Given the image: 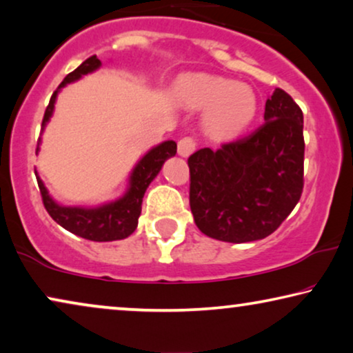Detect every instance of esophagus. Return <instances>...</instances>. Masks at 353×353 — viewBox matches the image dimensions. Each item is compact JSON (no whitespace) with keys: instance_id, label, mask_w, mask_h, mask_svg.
Segmentation results:
<instances>
[{"instance_id":"esophagus-1","label":"esophagus","mask_w":353,"mask_h":353,"mask_svg":"<svg viewBox=\"0 0 353 353\" xmlns=\"http://www.w3.org/2000/svg\"><path fill=\"white\" fill-rule=\"evenodd\" d=\"M195 148H196V142L193 141L192 137H183L177 143V153L183 158L190 157L192 153L195 152Z\"/></svg>"}]
</instances>
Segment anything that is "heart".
I'll use <instances>...</instances> for the list:
<instances>
[{"instance_id": "obj_1", "label": "heart", "mask_w": 353, "mask_h": 353, "mask_svg": "<svg viewBox=\"0 0 353 353\" xmlns=\"http://www.w3.org/2000/svg\"><path fill=\"white\" fill-rule=\"evenodd\" d=\"M176 97L190 110L205 108L203 126L217 139L243 132L257 113V96L248 84L219 77H183L176 86Z\"/></svg>"}]
</instances>
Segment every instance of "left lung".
<instances>
[{
	"label": "left lung",
	"instance_id": "1",
	"mask_svg": "<svg viewBox=\"0 0 353 353\" xmlns=\"http://www.w3.org/2000/svg\"><path fill=\"white\" fill-rule=\"evenodd\" d=\"M265 123L250 136L188 158L190 210L205 235L228 243L262 240L291 214L304 187V115L276 88Z\"/></svg>",
	"mask_w": 353,
	"mask_h": 353
}]
</instances>
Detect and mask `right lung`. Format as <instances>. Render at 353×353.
I'll return each instance as SVG.
<instances>
[{
    "label": "right lung",
    "mask_w": 353,
    "mask_h": 353,
    "mask_svg": "<svg viewBox=\"0 0 353 353\" xmlns=\"http://www.w3.org/2000/svg\"><path fill=\"white\" fill-rule=\"evenodd\" d=\"M101 65V61L96 56H92L86 59L81 65L63 78V81L59 84L57 91H54L49 105L46 107V112H44L43 129L48 125V121L51 120L59 91L63 86H67L68 83H73L81 77L88 75V73L96 72ZM39 142H41V139L38 141L37 153L39 150ZM176 152L177 143L174 141L161 142L160 145L153 147L134 166L131 176H129V185L125 195L115 201L105 203V205L96 208L59 205L57 201L52 200L48 188L44 187L43 181L39 179L38 172L34 171L39 192H41L43 196V205L49 212V216L59 225H62L65 230L75 233L78 236L86 238V240L91 241L123 240V238L129 236L136 230L139 216H141L142 211V198L145 195L147 187L150 185V182L157 177L158 172L161 171V166L165 165L168 158L174 157Z\"/></svg>",
    "instance_id": "add662e5"
}]
</instances>
